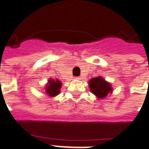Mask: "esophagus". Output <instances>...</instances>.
Segmentation results:
<instances>
[{
	"label": "esophagus",
	"mask_w": 149,
	"mask_h": 149,
	"mask_svg": "<svg viewBox=\"0 0 149 149\" xmlns=\"http://www.w3.org/2000/svg\"><path fill=\"white\" fill-rule=\"evenodd\" d=\"M76 79H81V78H80V77H76Z\"/></svg>",
	"instance_id": "obj_1"
}]
</instances>
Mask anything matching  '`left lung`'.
<instances>
[{
	"instance_id": "8db88e82",
	"label": "left lung",
	"mask_w": 149,
	"mask_h": 149,
	"mask_svg": "<svg viewBox=\"0 0 149 149\" xmlns=\"http://www.w3.org/2000/svg\"><path fill=\"white\" fill-rule=\"evenodd\" d=\"M89 86L91 91L98 98H104L109 95V93L112 91L111 85L100 77L91 79L89 81Z\"/></svg>"
}]
</instances>
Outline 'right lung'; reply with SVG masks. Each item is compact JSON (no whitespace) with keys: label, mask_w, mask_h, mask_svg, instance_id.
<instances>
[{"label":"right lung","mask_w":149,"mask_h":149,"mask_svg":"<svg viewBox=\"0 0 149 149\" xmlns=\"http://www.w3.org/2000/svg\"><path fill=\"white\" fill-rule=\"evenodd\" d=\"M61 82L59 80H54V79H49L48 84L46 87V92L49 96H56L60 92V88H61Z\"/></svg>","instance_id":"obj_1"}]
</instances>
